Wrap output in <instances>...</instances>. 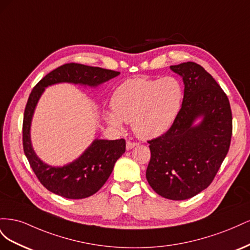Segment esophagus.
<instances>
[{"instance_id":"esophagus-1","label":"esophagus","mask_w":250,"mask_h":250,"mask_svg":"<svg viewBox=\"0 0 250 250\" xmlns=\"http://www.w3.org/2000/svg\"><path fill=\"white\" fill-rule=\"evenodd\" d=\"M137 145H138L137 143H133V142L128 141V142L126 143V149H127V150H130V149H132L133 147H135Z\"/></svg>"}]
</instances>
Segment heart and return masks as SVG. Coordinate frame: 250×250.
Segmentation results:
<instances>
[{
  "instance_id": "obj_1",
  "label": "heart",
  "mask_w": 250,
  "mask_h": 250,
  "mask_svg": "<svg viewBox=\"0 0 250 250\" xmlns=\"http://www.w3.org/2000/svg\"><path fill=\"white\" fill-rule=\"evenodd\" d=\"M183 100L184 87L175 77L128 79L113 92V111L105 112V120L115 128L122 127L123 122L132 123L140 139H154L175 123Z\"/></svg>"
}]
</instances>
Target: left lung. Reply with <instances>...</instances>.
Listing matches in <instances>:
<instances>
[{"label":"left lung","mask_w":250,"mask_h":250,"mask_svg":"<svg viewBox=\"0 0 250 250\" xmlns=\"http://www.w3.org/2000/svg\"><path fill=\"white\" fill-rule=\"evenodd\" d=\"M170 69L183 78V105L170 129L148 141L146 178L162 197L185 200L215 178L229 152L232 117L228 96L200 64L188 62Z\"/></svg>","instance_id":"left-lung-1"}]
</instances>
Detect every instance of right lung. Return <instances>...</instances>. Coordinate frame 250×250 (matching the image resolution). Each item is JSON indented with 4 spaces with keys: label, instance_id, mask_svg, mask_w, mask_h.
I'll return each mask as SVG.
<instances>
[{
    "label": "right lung",
    "instance_id": "1",
    "mask_svg": "<svg viewBox=\"0 0 250 250\" xmlns=\"http://www.w3.org/2000/svg\"><path fill=\"white\" fill-rule=\"evenodd\" d=\"M120 72L80 63H66L46 75L32 89L26 105L22 122V146L28 162L41 184L56 195L69 199H82L97 193L125 152L126 142L120 140H94L77 160L55 167L43 163L36 155L31 143V122L40 98L46 87L67 82L97 87L119 76Z\"/></svg>",
    "mask_w": 250,
    "mask_h": 250
}]
</instances>
